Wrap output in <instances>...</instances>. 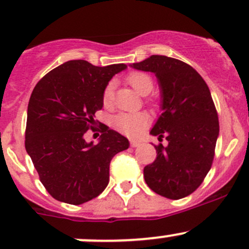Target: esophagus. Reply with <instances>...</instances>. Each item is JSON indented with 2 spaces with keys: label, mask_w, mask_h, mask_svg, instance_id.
Segmentation results:
<instances>
[{
  "label": "esophagus",
  "mask_w": 249,
  "mask_h": 249,
  "mask_svg": "<svg viewBox=\"0 0 249 249\" xmlns=\"http://www.w3.org/2000/svg\"><path fill=\"white\" fill-rule=\"evenodd\" d=\"M130 144H131L132 148H137L141 143L139 142V141H131V142H130Z\"/></svg>",
  "instance_id": "obj_1"
}]
</instances>
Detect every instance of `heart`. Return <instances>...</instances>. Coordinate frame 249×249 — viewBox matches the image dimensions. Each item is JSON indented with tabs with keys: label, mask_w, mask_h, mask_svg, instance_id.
<instances>
[{
	"label": "heart",
	"mask_w": 249,
	"mask_h": 249,
	"mask_svg": "<svg viewBox=\"0 0 249 249\" xmlns=\"http://www.w3.org/2000/svg\"><path fill=\"white\" fill-rule=\"evenodd\" d=\"M126 82L141 95H147L154 87V80L145 72H132L126 77ZM102 102L106 108H110L114 102L113 83H108L102 92ZM149 124V118L144 113H119L113 118V126L127 136H137Z\"/></svg>",
	"instance_id": "b5f03b06"
}]
</instances>
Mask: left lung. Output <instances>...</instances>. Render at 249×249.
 Segmentation results:
<instances>
[{
    "label": "left lung",
    "mask_w": 249,
    "mask_h": 249,
    "mask_svg": "<svg viewBox=\"0 0 249 249\" xmlns=\"http://www.w3.org/2000/svg\"><path fill=\"white\" fill-rule=\"evenodd\" d=\"M131 67L155 73L161 90L162 113L150 134L167 145H155L157 158L143 170L145 183L161 196L182 199L200 187L214 158L219 122L210 89L190 65L165 55Z\"/></svg>",
    "instance_id": "8db88e82"
}]
</instances>
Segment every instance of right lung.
Returning <instances> with one entry per match:
<instances>
[{"label": "right lung", "mask_w": 249, "mask_h": 249, "mask_svg": "<svg viewBox=\"0 0 249 249\" xmlns=\"http://www.w3.org/2000/svg\"><path fill=\"white\" fill-rule=\"evenodd\" d=\"M125 64L94 66L71 60L52 70L35 87L27 107L25 148L42 184L54 199L80 205L99 196L109 182L112 158L129 141L102 124L97 144L84 135L94 131L102 92Z\"/></svg>", "instance_id": "right-lung-1"}]
</instances>
